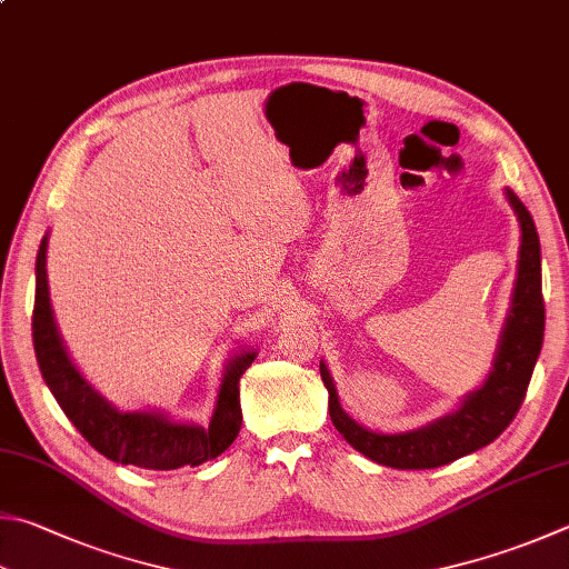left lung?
<instances>
[{"instance_id": "left-lung-1", "label": "left lung", "mask_w": 569, "mask_h": 569, "mask_svg": "<svg viewBox=\"0 0 569 569\" xmlns=\"http://www.w3.org/2000/svg\"><path fill=\"white\" fill-rule=\"evenodd\" d=\"M506 196L512 210H516L522 232L518 280L516 289H512L510 312L498 341L492 371L478 391L466 396L458 411L409 433L369 431L341 409L335 381H331L325 361L319 363L321 381L329 391L331 423L347 438V443L371 458L373 463L401 470L446 466L496 441L522 406L545 335L540 238L538 230H535L532 216L516 192L508 190Z\"/></svg>"}]
</instances>
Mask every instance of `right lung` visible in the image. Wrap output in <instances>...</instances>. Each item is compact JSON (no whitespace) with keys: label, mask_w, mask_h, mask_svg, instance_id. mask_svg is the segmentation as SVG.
Here are the masks:
<instances>
[{"label":"right lung","mask_w":569,"mask_h":569,"mask_svg":"<svg viewBox=\"0 0 569 569\" xmlns=\"http://www.w3.org/2000/svg\"><path fill=\"white\" fill-rule=\"evenodd\" d=\"M37 361L47 386L61 411L79 428V433L96 451L113 463L148 470H176L180 466H200L228 451L242 426L240 377L254 361L257 351H242L222 373L216 413L210 426L176 423L153 411H118L116 406L93 391L73 367L53 325L47 284V238L37 252V297L31 317Z\"/></svg>","instance_id":"right-lung-1"}]
</instances>
